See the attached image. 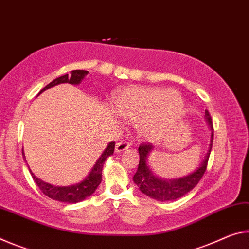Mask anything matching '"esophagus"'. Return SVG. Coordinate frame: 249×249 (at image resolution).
Wrapping results in <instances>:
<instances>
[{"mask_svg": "<svg viewBox=\"0 0 249 249\" xmlns=\"http://www.w3.org/2000/svg\"><path fill=\"white\" fill-rule=\"evenodd\" d=\"M130 145L131 144H130L127 141H120L119 143H117V145H116V152L117 153L124 152V151H125V150H128L130 148Z\"/></svg>", "mask_w": 249, "mask_h": 249, "instance_id": "obj_1", "label": "esophagus"}]
</instances>
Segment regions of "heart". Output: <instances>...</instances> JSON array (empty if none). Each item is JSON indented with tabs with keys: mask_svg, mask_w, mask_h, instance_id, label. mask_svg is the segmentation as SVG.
I'll return each instance as SVG.
<instances>
[{
	"mask_svg": "<svg viewBox=\"0 0 249 249\" xmlns=\"http://www.w3.org/2000/svg\"><path fill=\"white\" fill-rule=\"evenodd\" d=\"M112 106L122 119L136 121V131L141 139L156 141L178 120L184 101L174 89L132 86L119 89Z\"/></svg>",
	"mask_w": 249,
	"mask_h": 249,
	"instance_id": "1",
	"label": "heart"
}]
</instances>
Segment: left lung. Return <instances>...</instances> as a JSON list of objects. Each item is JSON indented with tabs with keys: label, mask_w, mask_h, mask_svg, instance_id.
<instances>
[{
	"label": "left lung",
	"mask_w": 249,
	"mask_h": 249,
	"mask_svg": "<svg viewBox=\"0 0 249 249\" xmlns=\"http://www.w3.org/2000/svg\"><path fill=\"white\" fill-rule=\"evenodd\" d=\"M205 120L211 131L209 150H207L205 157L203 158L202 162L199 163L197 168L193 172L183 175V177L174 178H163L161 177H158L149 165V157L154 150V146L151 144H141L139 146L140 161L132 180L142 193L145 194L146 196L157 199V201L168 202L174 201V199L183 196V195L189 193L191 190H193V187L197 184L205 172L212 144H213V122H212L211 115L207 110L205 111Z\"/></svg>",
	"instance_id": "left-lung-1"
}]
</instances>
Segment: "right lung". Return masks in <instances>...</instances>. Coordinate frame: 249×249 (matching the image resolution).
Listing matches in <instances>:
<instances>
[{"mask_svg": "<svg viewBox=\"0 0 249 249\" xmlns=\"http://www.w3.org/2000/svg\"><path fill=\"white\" fill-rule=\"evenodd\" d=\"M89 72L87 71H83V69H76V71H72L71 75L68 74L60 76L58 78H56L45 86L42 90L39 91L37 96L40 93L44 92L47 89H50L54 86H57L59 84H71V85H79L81 81L85 79ZM113 151H115V142L111 141L109 142L106 146L103 153L100 154V157L97 159L92 168L89 171V173L86 175V178H83L79 183H75V184L71 185H66V186H57L54 184H51V183L44 182L40 178H36L35 174L32 172V170L28 166V170H30V173L32 175L33 180L37 184V186L40 189V191L46 195V196L51 197L52 199H55V201L58 202H64V203H71V204H75V203H78L86 199L87 197L91 196V195L95 193L97 187L99 186L103 180V177H101V173H103V168L105 164V161L107 160V158L112 156ZM23 158L24 161L26 162L25 154H24L23 150Z\"/></svg>", "mask_w": 249, "mask_h": 249, "instance_id": "right-lung-1", "label": "right lung"}]
</instances>
